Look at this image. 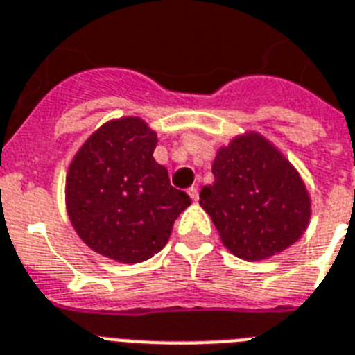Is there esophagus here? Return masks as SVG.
Masks as SVG:
<instances>
[{"label":"esophagus","instance_id":"1","mask_svg":"<svg viewBox=\"0 0 355 355\" xmlns=\"http://www.w3.org/2000/svg\"><path fill=\"white\" fill-rule=\"evenodd\" d=\"M189 196H191L194 202H198V198H200V191H198V187H191V189H189Z\"/></svg>","mask_w":355,"mask_h":355}]
</instances>
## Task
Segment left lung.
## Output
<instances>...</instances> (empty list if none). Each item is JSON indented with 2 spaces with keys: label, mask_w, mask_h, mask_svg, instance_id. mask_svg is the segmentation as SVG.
<instances>
[{
  "label": "left lung",
  "mask_w": 355,
  "mask_h": 355,
  "mask_svg": "<svg viewBox=\"0 0 355 355\" xmlns=\"http://www.w3.org/2000/svg\"><path fill=\"white\" fill-rule=\"evenodd\" d=\"M215 183L200 192L220 239L241 259L259 261L289 248L306 232L311 200L293 164L257 133L220 148Z\"/></svg>",
  "instance_id": "1"
}]
</instances>
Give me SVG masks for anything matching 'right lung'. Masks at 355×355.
Segmentation results:
<instances>
[{
  "label": "right lung",
  "instance_id": "obj_1",
  "mask_svg": "<svg viewBox=\"0 0 355 355\" xmlns=\"http://www.w3.org/2000/svg\"><path fill=\"white\" fill-rule=\"evenodd\" d=\"M157 135L125 116L101 125L76 153L66 175V209L87 246L118 263L150 259L168 243L191 198L155 163Z\"/></svg>",
  "mask_w": 355,
  "mask_h": 355
}]
</instances>
